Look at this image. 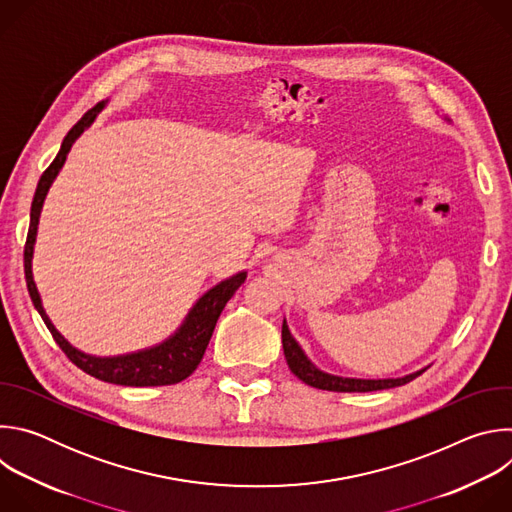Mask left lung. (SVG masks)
<instances>
[{"label": "left lung", "mask_w": 512, "mask_h": 512, "mask_svg": "<svg viewBox=\"0 0 512 512\" xmlns=\"http://www.w3.org/2000/svg\"><path fill=\"white\" fill-rule=\"evenodd\" d=\"M281 342H283V354L287 360L289 371L294 373L300 381H304L310 387L322 389V391H336V393H369V391H381V389H393L401 387L415 377H419L425 369L399 377V379H350V377H338L320 371L316 364L306 356L302 346L291 336L285 320L281 326Z\"/></svg>", "instance_id": "left-lung-1"}]
</instances>
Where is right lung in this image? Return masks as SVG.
I'll use <instances>...</instances> for the list:
<instances>
[{"label":"right lung","instance_id":"right-lung-1","mask_svg":"<svg viewBox=\"0 0 512 512\" xmlns=\"http://www.w3.org/2000/svg\"><path fill=\"white\" fill-rule=\"evenodd\" d=\"M105 107V101L95 105L91 111H87L81 121L72 127L66 137L62 139L60 152L56 154L54 162L46 168V172L40 176L34 200H32V210H30V229H28V239L24 247V271H26V283L34 308L42 316L46 328L50 330L52 338L56 344L62 348V352L77 364L81 371L87 375L113 383V385H123V387H162V385H176L190 377L196 367L200 364L204 350L210 342V336L214 332L216 320L225 310L227 302L233 298L235 291L245 283L247 271H239L231 275L229 279L216 283L212 289H208L206 294L192 306L188 316L184 318L182 326L164 342L152 346V348H143L137 352L129 354H119V356H93L87 352H81L79 348L72 346L50 322V318L44 312L38 287L34 283L32 275V257H34V243H36V233H38V221H40V212L44 198L58 176L60 168L64 166V160L72 148V143L77 141V137L95 121L97 113Z\"/></svg>","mask_w":512,"mask_h":512}]
</instances>
